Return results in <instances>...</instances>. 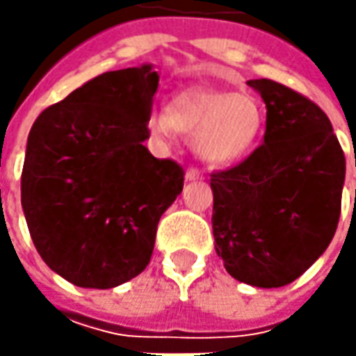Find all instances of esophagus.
<instances>
[{
	"mask_svg": "<svg viewBox=\"0 0 356 356\" xmlns=\"http://www.w3.org/2000/svg\"><path fill=\"white\" fill-rule=\"evenodd\" d=\"M184 178L188 180V182H196V180H202L204 176H202V172L196 170V168H188V170H186Z\"/></svg>",
	"mask_w": 356,
	"mask_h": 356,
	"instance_id": "obj_1",
	"label": "esophagus"
}]
</instances>
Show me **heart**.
Here are the masks:
<instances>
[{
  "mask_svg": "<svg viewBox=\"0 0 356 356\" xmlns=\"http://www.w3.org/2000/svg\"><path fill=\"white\" fill-rule=\"evenodd\" d=\"M148 129L164 140H172L176 132L186 134L206 164L229 168L259 146L266 111L248 92L194 87L178 92L166 113H152Z\"/></svg>",
  "mask_w": 356,
  "mask_h": 356,
  "instance_id": "1",
  "label": "heart"
}]
</instances>
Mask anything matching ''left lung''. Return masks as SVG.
Instances as JSON below:
<instances>
[{
    "mask_svg": "<svg viewBox=\"0 0 356 356\" xmlns=\"http://www.w3.org/2000/svg\"><path fill=\"white\" fill-rule=\"evenodd\" d=\"M248 85L266 103V136L236 168L212 174L213 245L234 280L271 289L297 280L329 248L345 154L317 104L269 79Z\"/></svg>",
    "mask_w": 356,
    "mask_h": 356,
    "instance_id": "obj_1",
    "label": "left lung"
}]
</instances>
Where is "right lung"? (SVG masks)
Here are the masks:
<instances>
[{"label":"right lung","instance_id":"add662e5","mask_svg":"<svg viewBox=\"0 0 356 356\" xmlns=\"http://www.w3.org/2000/svg\"><path fill=\"white\" fill-rule=\"evenodd\" d=\"M158 79L150 63L95 76L27 136V227L43 261L76 287L111 289L143 273L184 188V170L144 146Z\"/></svg>","mask_w":356,"mask_h":356}]
</instances>
